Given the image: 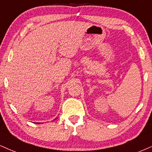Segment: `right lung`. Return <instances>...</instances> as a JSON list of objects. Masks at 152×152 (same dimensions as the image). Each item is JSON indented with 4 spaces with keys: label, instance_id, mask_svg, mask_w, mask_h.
<instances>
[{
    "label": "right lung",
    "instance_id": "1",
    "mask_svg": "<svg viewBox=\"0 0 152 152\" xmlns=\"http://www.w3.org/2000/svg\"><path fill=\"white\" fill-rule=\"evenodd\" d=\"M56 119H54V120H56ZM54 120H53V121H54Z\"/></svg>",
    "mask_w": 152,
    "mask_h": 152
}]
</instances>
